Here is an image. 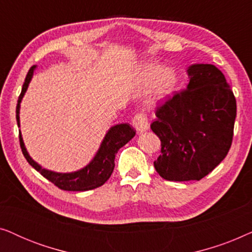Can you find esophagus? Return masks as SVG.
I'll use <instances>...</instances> for the list:
<instances>
[{
    "label": "esophagus",
    "instance_id": "34e87169",
    "mask_svg": "<svg viewBox=\"0 0 252 252\" xmlns=\"http://www.w3.org/2000/svg\"><path fill=\"white\" fill-rule=\"evenodd\" d=\"M132 123L139 134L146 132L149 128V123H148L147 117L142 115V113H137V115L134 116Z\"/></svg>",
    "mask_w": 252,
    "mask_h": 252
}]
</instances>
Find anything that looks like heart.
Wrapping results in <instances>:
<instances>
[{"label": "heart", "instance_id": "heart-1", "mask_svg": "<svg viewBox=\"0 0 252 252\" xmlns=\"http://www.w3.org/2000/svg\"><path fill=\"white\" fill-rule=\"evenodd\" d=\"M141 78L146 85H154V95L157 99L167 97L178 82V75L173 70H166L160 64H147L141 71Z\"/></svg>", "mask_w": 252, "mask_h": 252}]
</instances>
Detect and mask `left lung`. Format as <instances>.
Returning <instances> with one entry per match:
<instances>
[{"instance_id": "obj_1", "label": "left lung", "mask_w": 252, "mask_h": 252, "mask_svg": "<svg viewBox=\"0 0 252 252\" xmlns=\"http://www.w3.org/2000/svg\"><path fill=\"white\" fill-rule=\"evenodd\" d=\"M187 73V88L158 106L150 125L161 142L154 166L168 181L201 180L233 141L236 99L225 75L212 64H194Z\"/></svg>"}]
</instances>
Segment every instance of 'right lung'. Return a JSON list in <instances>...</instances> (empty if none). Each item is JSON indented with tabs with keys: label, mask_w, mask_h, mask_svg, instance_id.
I'll return each instance as SVG.
<instances>
[{
	"label": "right lung",
	"mask_w": 252,
	"mask_h": 252,
	"mask_svg": "<svg viewBox=\"0 0 252 252\" xmlns=\"http://www.w3.org/2000/svg\"><path fill=\"white\" fill-rule=\"evenodd\" d=\"M35 65L30 68L27 72V75L24 82L22 93H20L18 97V103H17L16 108V119L18 127L20 126L19 120V109L20 102L25 95V93L29 88L31 79L33 77L34 70H35ZM135 135V129L129 124H119V125L112 126L105 134L104 139H103L101 147L93 158V160L89 163L87 166L81 168V170L71 172V173H57V172L46 170V168L41 167L36 161H34L27 153L25 144H24L22 133L19 130V142L20 148H22L24 157L29 161L31 166L35 168L37 172H40L41 175H43L47 180L58 187L62 190L67 191H86L92 190L97 187H101L104 185L108 179L111 177L113 168H115V157L116 154L118 153L120 148L125 146V144L130 141Z\"/></svg>",
	"instance_id": "1"
}]
</instances>
